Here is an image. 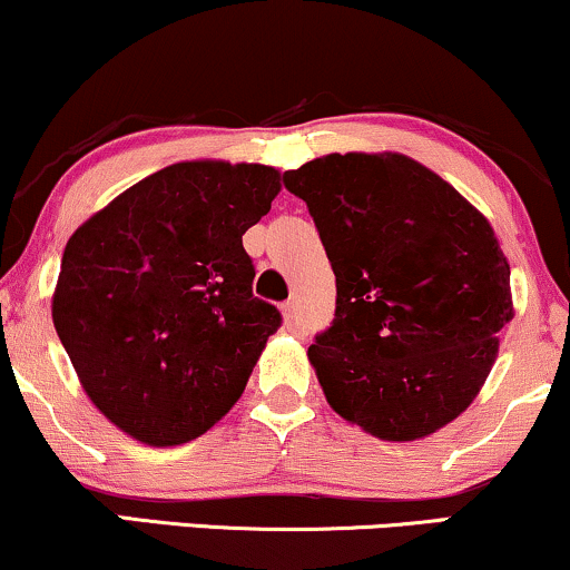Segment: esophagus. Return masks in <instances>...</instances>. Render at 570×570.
Here are the masks:
<instances>
[{"label":"esophagus","mask_w":570,"mask_h":570,"mask_svg":"<svg viewBox=\"0 0 570 570\" xmlns=\"http://www.w3.org/2000/svg\"><path fill=\"white\" fill-rule=\"evenodd\" d=\"M281 313H284L286 328H297V323H299V305H297V299L284 302V307H281Z\"/></svg>","instance_id":"esophagus-1"}]
</instances>
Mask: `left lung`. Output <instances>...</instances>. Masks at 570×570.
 Segmentation results:
<instances>
[{"mask_svg":"<svg viewBox=\"0 0 570 570\" xmlns=\"http://www.w3.org/2000/svg\"><path fill=\"white\" fill-rule=\"evenodd\" d=\"M284 186L307 202L336 276V318L307 350L328 405L384 442L444 429L515 315L494 228L400 153L315 157Z\"/></svg>","mask_w":570,"mask_h":570,"instance_id":"obj_1","label":"left lung"}]
</instances>
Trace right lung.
<instances>
[{"label": "right lung", "instance_id": "1", "mask_svg": "<svg viewBox=\"0 0 570 570\" xmlns=\"http://www.w3.org/2000/svg\"><path fill=\"white\" fill-rule=\"evenodd\" d=\"M278 191L271 165L173 163L65 244L57 336L94 407L136 442H191L242 397L281 326L252 294L242 236Z\"/></svg>", "mask_w": 570, "mask_h": 570}]
</instances>
